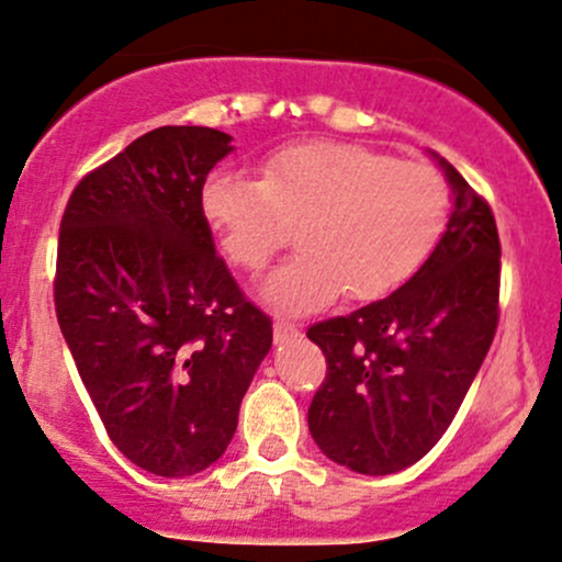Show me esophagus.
<instances>
[{
    "instance_id": "esophagus-1",
    "label": "esophagus",
    "mask_w": 562,
    "mask_h": 562,
    "mask_svg": "<svg viewBox=\"0 0 562 562\" xmlns=\"http://www.w3.org/2000/svg\"><path fill=\"white\" fill-rule=\"evenodd\" d=\"M274 344H288V340L299 338V327L293 325V322H285V319H274Z\"/></svg>"
}]
</instances>
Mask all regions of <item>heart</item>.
Returning <instances> with one entry per match:
<instances>
[{"label":"heart","mask_w":562,"mask_h":562,"mask_svg":"<svg viewBox=\"0 0 562 562\" xmlns=\"http://www.w3.org/2000/svg\"><path fill=\"white\" fill-rule=\"evenodd\" d=\"M205 222L237 267L261 269L290 240L259 299L308 314L338 299L370 301L420 269L447 224L449 192L423 164L344 142H303L263 160L261 179L216 171L200 195Z\"/></svg>","instance_id":"1"}]
</instances>
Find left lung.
<instances>
[{
    "label": "left lung",
    "mask_w": 562,
    "mask_h": 562,
    "mask_svg": "<svg viewBox=\"0 0 562 562\" xmlns=\"http://www.w3.org/2000/svg\"><path fill=\"white\" fill-rule=\"evenodd\" d=\"M430 156L454 198L434 254L391 295L306 333L327 359L308 430L327 460L353 473H398L436 447L499 319L502 250L492 209L454 166Z\"/></svg>",
    "instance_id": "obj_1"
}]
</instances>
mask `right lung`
I'll return each instance as SVG.
<instances>
[{
  "instance_id": "add662e5",
  "label": "right lung",
  "mask_w": 562,
  "mask_h": 562,
  "mask_svg": "<svg viewBox=\"0 0 562 562\" xmlns=\"http://www.w3.org/2000/svg\"><path fill=\"white\" fill-rule=\"evenodd\" d=\"M235 150L209 126H160L81 179L60 222L55 312L126 460L164 479L229 447L272 322L216 256L200 209Z\"/></svg>"
}]
</instances>
